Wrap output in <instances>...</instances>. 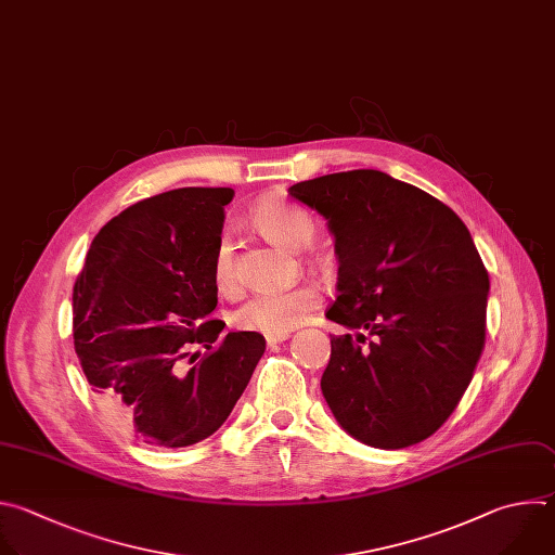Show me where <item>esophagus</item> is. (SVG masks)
Listing matches in <instances>:
<instances>
[{
    "label": "esophagus",
    "instance_id": "34e87169",
    "mask_svg": "<svg viewBox=\"0 0 555 555\" xmlns=\"http://www.w3.org/2000/svg\"><path fill=\"white\" fill-rule=\"evenodd\" d=\"M291 335L288 332H282V335H267V344L269 346H275V344H282V341H286Z\"/></svg>",
    "mask_w": 555,
    "mask_h": 555
}]
</instances>
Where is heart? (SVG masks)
Masks as SVG:
<instances>
[{
	"mask_svg": "<svg viewBox=\"0 0 555 555\" xmlns=\"http://www.w3.org/2000/svg\"><path fill=\"white\" fill-rule=\"evenodd\" d=\"M254 228L271 243L288 249L304 251L312 245L317 228L312 216L293 203L264 201L251 211ZM211 282L216 291L225 297H234L241 291V275L236 267V251L230 236H220L211 254ZM321 304V293L314 284H297L282 291H264L254 295L234 314V323L241 330L262 332V335H282L301 325L312 310Z\"/></svg>",
	"mask_w": 555,
	"mask_h": 555,
	"instance_id": "obj_1",
	"label": "heart"
}]
</instances>
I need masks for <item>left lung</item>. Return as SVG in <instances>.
<instances>
[{
	"label": "left lung",
	"mask_w": 555,
	"mask_h": 555,
	"mask_svg": "<svg viewBox=\"0 0 555 555\" xmlns=\"http://www.w3.org/2000/svg\"><path fill=\"white\" fill-rule=\"evenodd\" d=\"M335 236L339 297L321 391L337 422L374 449L430 437L457 409L486 344L490 278L464 220L380 170L288 188Z\"/></svg>",
	"instance_id": "obj_1"
}]
</instances>
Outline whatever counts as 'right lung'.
Instances as JSON below:
<instances>
[{
	"label": "right lung",
	"instance_id": "right-lung-1",
	"mask_svg": "<svg viewBox=\"0 0 555 555\" xmlns=\"http://www.w3.org/2000/svg\"><path fill=\"white\" fill-rule=\"evenodd\" d=\"M232 188L144 198L95 234L74 284V350L104 413L146 444L181 449L220 428L264 354L260 332H230L211 254ZM194 347H205L201 360Z\"/></svg>",
	"mask_w": 555,
	"mask_h": 555
}]
</instances>
